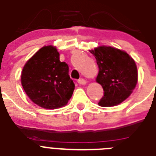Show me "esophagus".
<instances>
[{"label":"esophagus","mask_w":156,"mask_h":156,"mask_svg":"<svg viewBox=\"0 0 156 156\" xmlns=\"http://www.w3.org/2000/svg\"><path fill=\"white\" fill-rule=\"evenodd\" d=\"M77 82L79 83L80 85H85L86 84V80L85 79H83V78H80L77 80Z\"/></svg>","instance_id":"34e87169"}]
</instances>
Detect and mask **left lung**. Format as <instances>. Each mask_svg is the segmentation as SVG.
Here are the masks:
<instances>
[{
  "instance_id": "1",
  "label": "left lung",
  "mask_w": 156,
  "mask_h": 156,
  "mask_svg": "<svg viewBox=\"0 0 156 156\" xmlns=\"http://www.w3.org/2000/svg\"><path fill=\"white\" fill-rule=\"evenodd\" d=\"M99 66L96 81L104 90L99 106H115L127 99L138 80L135 61L126 51L113 47L99 46L90 51Z\"/></svg>"
}]
</instances>
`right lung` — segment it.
I'll use <instances>...</instances> for the list:
<instances>
[{
  "mask_svg": "<svg viewBox=\"0 0 156 156\" xmlns=\"http://www.w3.org/2000/svg\"><path fill=\"white\" fill-rule=\"evenodd\" d=\"M56 47L44 46L27 61L21 72V84L34 104L47 109L67 105L75 89L68 65L60 62Z\"/></svg>",
  "mask_w": 156,
  "mask_h": 156,
  "instance_id": "obj_1",
  "label": "right lung"
}]
</instances>
